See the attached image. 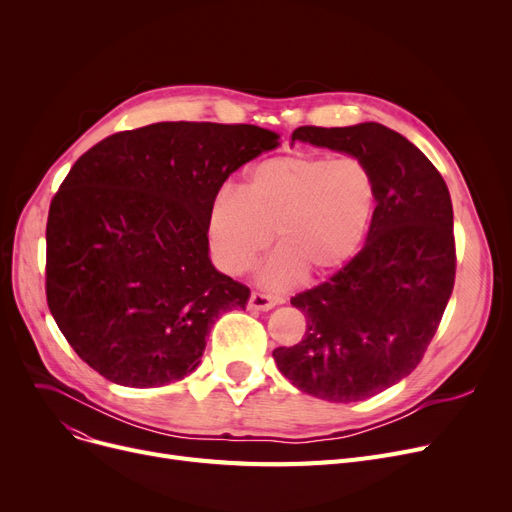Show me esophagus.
<instances>
[{"instance_id":"esophagus-1","label":"esophagus","mask_w":512,"mask_h":512,"mask_svg":"<svg viewBox=\"0 0 512 512\" xmlns=\"http://www.w3.org/2000/svg\"><path fill=\"white\" fill-rule=\"evenodd\" d=\"M282 299L272 297V294H265V292H251V299H249V307L257 309V311H270L272 307L280 305Z\"/></svg>"}]
</instances>
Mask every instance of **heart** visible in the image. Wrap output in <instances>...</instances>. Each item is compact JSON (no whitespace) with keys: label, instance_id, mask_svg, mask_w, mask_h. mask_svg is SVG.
I'll list each match as a JSON object with an SVG mask.
<instances>
[{"label":"heart","instance_id":"b5f03b06","mask_svg":"<svg viewBox=\"0 0 512 512\" xmlns=\"http://www.w3.org/2000/svg\"><path fill=\"white\" fill-rule=\"evenodd\" d=\"M375 178L361 159L288 153L259 161L242 191L224 186L209 211L207 238L224 272L247 274L272 247L261 267L267 288H286L305 270L330 274L351 259L375 209Z\"/></svg>","mask_w":512,"mask_h":512}]
</instances>
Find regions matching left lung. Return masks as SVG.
Here are the masks:
<instances>
[{
    "mask_svg": "<svg viewBox=\"0 0 512 512\" xmlns=\"http://www.w3.org/2000/svg\"><path fill=\"white\" fill-rule=\"evenodd\" d=\"M292 141L361 159L378 199L365 247L290 299L307 330L274 359L301 392L342 405L365 400L407 378L440 326L456 274L450 193L432 161L378 122L299 126Z\"/></svg>",
    "mask_w": 512,
    "mask_h": 512,
    "instance_id": "1",
    "label": "left lung"
}]
</instances>
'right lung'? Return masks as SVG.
<instances>
[{
	"label": "right lung",
	"instance_id": "obj_1",
	"mask_svg": "<svg viewBox=\"0 0 512 512\" xmlns=\"http://www.w3.org/2000/svg\"><path fill=\"white\" fill-rule=\"evenodd\" d=\"M278 134L253 124L157 122L91 147L47 215L45 294L74 353L128 388L182 380L224 311L249 288L209 259L207 224L226 178Z\"/></svg>",
	"mask_w": 512,
	"mask_h": 512
}]
</instances>
